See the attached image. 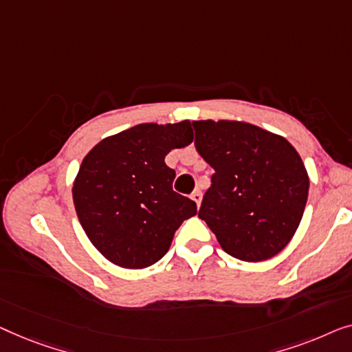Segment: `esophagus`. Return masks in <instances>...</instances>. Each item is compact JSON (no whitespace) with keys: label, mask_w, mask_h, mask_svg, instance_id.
Listing matches in <instances>:
<instances>
[{"label":"esophagus","mask_w":352,"mask_h":352,"mask_svg":"<svg viewBox=\"0 0 352 352\" xmlns=\"http://www.w3.org/2000/svg\"><path fill=\"white\" fill-rule=\"evenodd\" d=\"M191 197H192V201H195L196 204L199 206V204H201V201H202V192H201V190H195V191H192Z\"/></svg>","instance_id":"obj_1"}]
</instances>
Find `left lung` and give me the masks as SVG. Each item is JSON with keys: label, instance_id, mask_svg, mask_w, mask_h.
<instances>
[{"label": "left lung", "instance_id": "left-lung-1", "mask_svg": "<svg viewBox=\"0 0 352 352\" xmlns=\"http://www.w3.org/2000/svg\"><path fill=\"white\" fill-rule=\"evenodd\" d=\"M195 146L214 169L199 219L234 258L279 254L298 228L308 201L303 161L284 137L239 121H195Z\"/></svg>", "mask_w": 352, "mask_h": 352}]
</instances>
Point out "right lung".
Here are the masks:
<instances>
[{"label":"right lung","mask_w":352,"mask_h":352,"mask_svg":"<svg viewBox=\"0 0 352 352\" xmlns=\"http://www.w3.org/2000/svg\"><path fill=\"white\" fill-rule=\"evenodd\" d=\"M192 142L190 121L138 124L97 143L73 183V202L89 241L121 268L142 270L167 254L196 202L174 191L164 157Z\"/></svg>","instance_id":"1"}]
</instances>
